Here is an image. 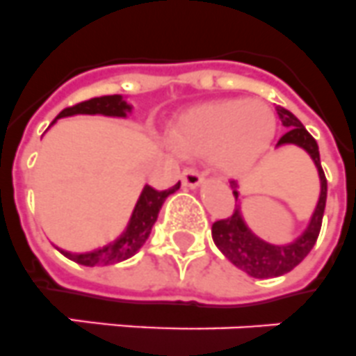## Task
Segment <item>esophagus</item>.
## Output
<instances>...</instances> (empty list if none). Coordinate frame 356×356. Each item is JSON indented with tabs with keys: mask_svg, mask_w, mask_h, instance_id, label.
Returning <instances> with one entry per match:
<instances>
[{
	"mask_svg": "<svg viewBox=\"0 0 356 356\" xmlns=\"http://www.w3.org/2000/svg\"><path fill=\"white\" fill-rule=\"evenodd\" d=\"M181 181L184 188H197L202 184V175L197 170H184Z\"/></svg>",
	"mask_w": 356,
	"mask_h": 356,
	"instance_id": "34e87169",
	"label": "esophagus"
}]
</instances>
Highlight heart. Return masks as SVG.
I'll return each mask as SVG.
<instances>
[{"label":"heart","instance_id":"heart-1","mask_svg":"<svg viewBox=\"0 0 356 356\" xmlns=\"http://www.w3.org/2000/svg\"><path fill=\"white\" fill-rule=\"evenodd\" d=\"M275 132L277 119L268 104L226 99L188 110L173 122L170 137L186 154L210 152L215 168L238 177L261 163Z\"/></svg>","mask_w":356,"mask_h":356}]
</instances>
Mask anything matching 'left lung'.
<instances>
[{
	"label": "left lung",
	"mask_w": 356,
	"mask_h": 356,
	"mask_svg": "<svg viewBox=\"0 0 356 356\" xmlns=\"http://www.w3.org/2000/svg\"><path fill=\"white\" fill-rule=\"evenodd\" d=\"M280 121L288 128V132L280 137L275 148L282 146H297L312 157L315 164L318 181H321V193L316 201L315 210L307 220L302 234H298L289 243H270L266 238L259 237L244 219L243 202H241V192L238 184L234 183V195L237 208L228 219L217 220L211 226V237L215 246L219 248L222 255L238 270H243L250 277L255 279H270V277H280V275L291 271L297 264L306 259V255L315 246L316 237L321 234L322 217H324L325 197H327V181H325L324 170L321 166V154L318 145L307 132L304 124L295 118L289 110L277 106Z\"/></svg>",
	"instance_id": "1"
}]
</instances>
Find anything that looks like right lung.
<instances>
[{
    "instance_id": "add662e5",
    "label": "right lung",
    "mask_w": 356,
    "mask_h": 356,
    "mask_svg": "<svg viewBox=\"0 0 356 356\" xmlns=\"http://www.w3.org/2000/svg\"><path fill=\"white\" fill-rule=\"evenodd\" d=\"M132 113L134 104L130 103L128 97L119 94L103 95V97H94V99L76 104V106L65 108L58 118L54 119L50 127H54L58 122V119L74 118V115H103V118L112 119H127ZM179 188H181V183H177L170 190H164V192L154 190L152 186H143L127 226L122 228L121 234L113 241L99 248H94L90 252H68V250L56 246L58 252H61L67 259L81 266H110L127 261L145 246L164 201L172 193L177 192Z\"/></svg>"
}]
</instances>
